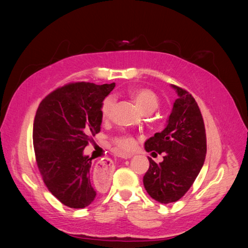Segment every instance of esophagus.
I'll return each instance as SVG.
<instances>
[{"mask_svg": "<svg viewBox=\"0 0 248 248\" xmlns=\"http://www.w3.org/2000/svg\"><path fill=\"white\" fill-rule=\"evenodd\" d=\"M120 157L128 159L132 157V154H121ZM112 171H114V163H112V161L109 158L102 159V161L96 163L94 169V178L96 182L105 183Z\"/></svg>", "mask_w": 248, "mask_h": 248, "instance_id": "1", "label": "esophagus"}]
</instances>
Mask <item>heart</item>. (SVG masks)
Returning <instances> with one entry per match:
<instances>
[{
	"label": "heart",
	"mask_w": 248,
	"mask_h": 248,
	"mask_svg": "<svg viewBox=\"0 0 248 248\" xmlns=\"http://www.w3.org/2000/svg\"><path fill=\"white\" fill-rule=\"evenodd\" d=\"M130 97L132 98L134 104L137 105L138 108L143 112L144 115H149L153 112L155 109L158 107V98L156 94L153 91L149 89H143V87H139V89H133L129 92ZM115 104V99L109 96L104 99L102 105V116L103 118H108L110 116L112 106ZM115 144L117 146V150L119 152H125V151L132 150L136 145V140L129 136H121L115 139Z\"/></svg>",
	"instance_id": "obj_1"
}]
</instances>
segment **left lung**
<instances>
[{
    "label": "left lung",
    "mask_w": 248,
    "mask_h": 248,
    "mask_svg": "<svg viewBox=\"0 0 248 248\" xmlns=\"http://www.w3.org/2000/svg\"><path fill=\"white\" fill-rule=\"evenodd\" d=\"M170 86L178 97L165 128L144 143L146 152L164 154L159 164L149 157V170L143 176L146 192L161 203L175 202L186 194L202 169L207 153L204 124L195 98L187 91Z\"/></svg>",
    "instance_id": "obj_1"
}]
</instances>
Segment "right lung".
<instances>
[{
    "label": "right lung",
    "instance_id": "obj_1",
    "mask_svg": "<svg viewBox=\"0 0 248 248\" xmlns=\"http://www.w3.org/2000/svg\"><path fill=\"white\" fill-rule=\"evenodd\" d=\"M115 83L78 82L50 93L37 109L32 141L37 165L49 191L66 207L82 209L93 202L92 157L83 151L100 131L102 105Z\"/></svg>",
    "mask_w": 248,
    "mask_h": 248
}]
</instances>
